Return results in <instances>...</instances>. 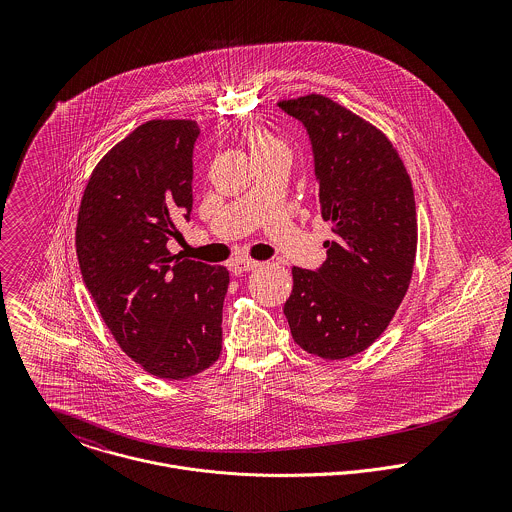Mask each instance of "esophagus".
Wrapping results in <instances>:
<instances>
[{"mask_svg": "<svg viewBox=\"0 0 512 512\" xmlns=\"http://www.w3.org/2000/svg\"><path fill=\"white\" fill-rule=\"evenodd\" d=\"M258 266H260V262H256V260H250V258H238V260H232L230 270H232V274H234V276H240V274L250 272V270H254V268H258Z\"/></svg>", "mask_w": 512, "mask_h": 512, "instance_id": "34e87169", "label": "esophagus"}]
</instances>
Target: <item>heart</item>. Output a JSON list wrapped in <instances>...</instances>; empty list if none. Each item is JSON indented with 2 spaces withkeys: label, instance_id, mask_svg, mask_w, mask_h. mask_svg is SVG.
<instances>
[{
  "label": "heart",
  "instance_id": "b5f03b06",
  "mask_svg": "<svg viewBox=\"0 0 512 512\" xmlns=\"http://www.w3.org/2000/svg\"><path fill=\"white\" fill-rule=\"evenodd\" d=\"M244 140H246L248 149L252 151V155H254L256 159H260V157H264V155H270V153H274V151H288V147H286V144H284L278 136H274V134H270V132H266V130H262V128H250V130H246Z\"/></svg>",
  "mask_w": 512,
  "mask_h": 512
}]
</instances>
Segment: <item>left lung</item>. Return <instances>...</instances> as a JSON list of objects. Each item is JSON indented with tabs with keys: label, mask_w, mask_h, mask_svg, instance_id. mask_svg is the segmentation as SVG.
I'll return each instance as SVG.
<instances>
[{
	"label": "left lung",
	"mask_w": 512,
	"mask_h": 512,
	"mask_svg": "<svg viewBox=\"0 0 512 512\" xmlns=\"http://www.w3.org/2000/svg\"><path fill=\"white\" fill-rule=\"evenodd\" d=\"M278 106L309 136L317 205L335 232L317 270L293 266L284 313L303 351L347 359L382 335L408 292L418 244L412 183L388 138L345 106L321 94Z\"/></svg>",
	"instance_id": "1"
}]
</instances>
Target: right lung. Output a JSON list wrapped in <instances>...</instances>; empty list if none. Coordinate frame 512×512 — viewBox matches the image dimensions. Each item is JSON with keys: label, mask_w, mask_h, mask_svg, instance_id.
Masks as SVG:
<instances>
[{"label": "right lung", "mask_w": 512, "mask_h": 512, "mask_svg": "<svg viewBox=\"0 0 512 512\" xmlns=\"http://www.w3.org/2000/svg\"><path fill=\"white\" fill-rule=\"evenodd\" d=\"M193 120H151L92 171L76 222L84 286L122 351L149 374L181 380L222 345L228 270L171 254L193 209Z\"/></svg>", "instance_id": "1"}]
</instances>
